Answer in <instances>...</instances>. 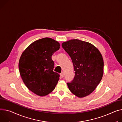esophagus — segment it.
<instances>
[{
    "label": "esophagus",
    "mask_w": 122,
    "mask_h": 122,
    "mask_svg": "<svg viewBox=\"0 0 122 122\" xmlns=\"http://www.w3.org/2000/svg\"><path fill=\"white\" fill-rule=\"evenodd\" d=\"M60 76H61V77H62V78L64 77V74L63 72L61 73V74H60Z\"/></svg>",
    "instance_id": "1"
}]
</instances>
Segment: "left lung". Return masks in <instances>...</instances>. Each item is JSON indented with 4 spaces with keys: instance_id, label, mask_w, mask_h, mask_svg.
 Returning <instances> with one entry per match:
<instances>
[{
    "instance_id": "8db88e82",
    "label": "left lung",
    "mask_w": 122,
    "mask_h": 122,
    "mask_svg": "<svg viewBox=\"0 0 122 122\" xmlns=\"http://www.w3.org/2000/svg\"><path fill=\"white\" fill-rule=\"evenodd\" d=\"M74 67L75 77L67 83L70 91L79 98L92 93L100 83L103 74L102 56L92 44L77 39L62 44Z\"/></svg>"
}]
</instances>
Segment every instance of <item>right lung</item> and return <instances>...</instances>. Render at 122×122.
I'll return each instance as SVG.
<instances>
[{
	"label": "right lung",
	"instance_id": "1",
	"mask_svg": "<svg viewBox=\"0 0 122 122\" xmlns=\"http://www.w3.org/2000/svg\"><path fill=\"white\" fill-rule=\"evenodd\" d=\"M60 48V44L50 38L32 43L24 51L19 63L20 73L24 83L34 94L45 96L52 92L60 75L53 71L52 54Z\"/></svg>",
	"mask_w": 122,
	"mask_h": 122
}]
</instances>
